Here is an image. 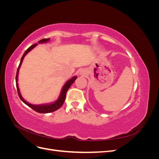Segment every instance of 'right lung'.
<instances>
[{"instance_id":"add662e5","label":"right lung","mask_w":159,"mask_h":159,"mask_svg":"<svg viewBox=\"0 0 159 159\" xmlns=\"http://www.w3.org/2000/svg\"><path fill=\"white\" fill-rule=\"evenodd\" d=\"M50 40V38H44V39L40 40L38 43L39 44H43V43H46L48 42ZM38 44H34L32 46H31L30 47L28 48L25 51V52L24 53V54L22 57L20 64L18 66V68L17 69V71H16V88H17V91H18V94L19 98L22 101V102L25 103L26 105H27L28 107H30V108H32L33 110H34L35 111L38 112V113H51L53 111H55L57 109H58L59 108L61 107V106L63 103H64V101L66 99V95L67 91H68V89L70 88L71 85L74 82V81L76 80L77 76H74L73 78H71L70 80H69L68 81H67L66 84L64 85L63 87L61 88V91L60 95L59 96V98H57V99L56 101L55 102L52 103H49V104H42V105H32L30 104L29 103H28L27 102L23 99V98L22 97V95L20 94V89H19L18 88V72H19V69H20V67L22 63V61L24 57H25V56L28 54V52L30 51H31L34 48L35 46H36Z\"/></svg>"}]
</instances>
